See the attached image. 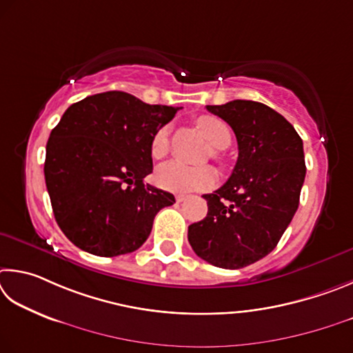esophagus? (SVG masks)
<instances>
[{
	"instance_id": "esophagus-1",
	"label": "esophagus",
	"mask_w": 353,
	"mask_h": 353,
	"mask_svg": "<svg viewBox=\"0 0 353 353\" xmlns=\"http://www.w3.org/2000/svg\"><path fill=\"white\" fill-rule=\"evenodd\" d=\"M175 199H176V201L178 203H183V201H186L188 200V195H183V194H178L176 196H175Z\"/></svg>"
}]
</instances>
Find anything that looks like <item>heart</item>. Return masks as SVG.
<instances>
[{
	"mask_svg": "<svg viewBox=\"0 0 353 353\" xmlns=\"http://www.w3.org/2000/svg\"><path fill=\"white\" fill-rule=\"evenodd\" d=\"M201 132L215 148H225L231 142V130L225 121L215 116H201L199 119ZM169 127H161L154 133L150 152L153 158H163L169 150ZM158 186L175 194L200 192L211 189L217 183V172L212 167H190L180 161H169L158 167L154 175Z\"/></svg>",
	"mask_w": 353,
	"mask_h": 353,
	"instance_id": "1",
	"label": "heart"
}]
</instances>
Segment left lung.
<instances>
[{
    "label": "left lung",
    "instance_id": "1",
    "mask_svg": "<svg viewBox=\"0 0 353 353\" xmlns=\"http://www.w3.org/2000/svg\"><path fill=\"white\" fill-rule=\"evenodd\" d=\"M206 108L234 130L239 158L230 180L203 195L208 215L189 226L188 239L203 261L239 270L270 254L298 211L304 147L292 123L261 102Z\"/></svg>",
    "mask_w": 353,
    "mask_h": 353
}]
</instances>
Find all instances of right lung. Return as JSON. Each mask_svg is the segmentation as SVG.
Instances as JSON below:
<instances>
[{"instance_id": "right-lung-1", "label": "right lung", "mask_w": 353, "mask_h": 353, "mask_svg": "<svg viewBox=\"0 0 353 353\" xmlns=\"http://www.w3.org/2000/svg\"><path fill=\"white\" fill-rule=\"evenodd\" d=\"M178 111L107 91L72 103L46 144L45 180L65 236L102 257L128 254L150 236L175 196L144 183L154 133Z\"/></svg>"}]
</instances>
